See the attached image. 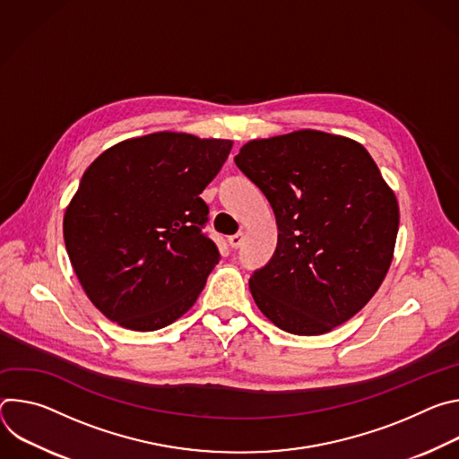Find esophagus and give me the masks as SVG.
<instances>
[{"instance_id":"34e87169","label":"esophagus","mask_w":459,"mask_h":459,"mask_svg":"<svg viewBox=\"0 0 459 459\" xmlns=\"http://www.w3.org/2000/svg\"><path fill=\"white\" fill-rule=\"evenodd\" d=\"M243 232H238V234H232V236H229V243H230V247L232 248H239L241 245H243Z\"/></svg>"}]
</instances>
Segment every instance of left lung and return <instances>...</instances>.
<instances>
[{"label": "left lung", "mask_w": 459, "mask_h": 459, "mask_svg": "<svg viewBox=\"0 0 459 459\" xmlns=\"http://www.w3.org/2000/svg\"><path fill=\"white\" fill-rule=\"evenodd\" d=\"M236 167L265 194L278 245L248 287L281 331L316 336L359 312L394 254L396 195L359 143L319 130L254 140Z\"/></svg>", "instance_id": "obj_1"}]
</instances>
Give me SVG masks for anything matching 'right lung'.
Returning <instances> with one entry per match:
<instances>
[{
  "instance_id": "1",
  "label": "right lung",
  "mask_w": 459,
  "mask_h": 459,
  "mask_svg": "<svg viewBox=\"0 0 459 459\" xmlns=\"http://www.w3.org/2000/svg\"><path fill=\"white\" fill-rule=\"evenodd\" d=\"M232 142L156 133L121 142L85 170L63 218L74 273L110 321L151 333L198 299L220 250L200 198Z\"/></svg>"
}]
</instances>
